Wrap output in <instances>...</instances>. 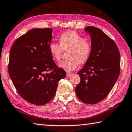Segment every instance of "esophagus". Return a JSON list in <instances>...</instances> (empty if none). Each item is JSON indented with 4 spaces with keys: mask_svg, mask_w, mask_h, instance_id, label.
Wrapping results in <instances>:
<instances>
[{
    "mask_svg": "<svg viewBox=\"0 0 132 132\" xmlns=\"http://www.w3.org/2000/svg\"><path fill=\"white\" fill-rule=\"evenodd\" d=\"M71 75H72V74L68 73H68L66 74V76H67V77H68V78H69V77H71Z\"/></svg>",
    "mask_w": 132,
    "mask_h": 132,
    "instance_id": "1",
    "label": "esophagus"
}]
</instances>
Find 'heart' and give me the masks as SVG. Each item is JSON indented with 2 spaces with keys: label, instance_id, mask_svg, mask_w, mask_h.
Masks as SVG:
<instances>
[{
  "label": "heart",
  "instance_id": "obj_1",
  "mask_svg": "<svg viewBox=\"0 0 132 132\" xmlns=\"http://www.w3.org/2000/svg\"><path fill=\"white\" fill-rule=\"evenodd\" d=\"M60 44L51 43L49 51L54 61H60L63 51H67L68 60L59 64L61 69L67 72L77 69L79 63L85 64L90 58L92 45L91 42L75 30H69L61 34L58 38Z\"/></svg>",
  "mask_w": 132,
  "mask_h": 132
}]
</instances>
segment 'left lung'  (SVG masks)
<instances>
[{
  "instance_id": "obj_1",
  "label": "left lung",
  "mask_w": 132,
  "mask_h": 132,
  "mask_svg": "<svg viewBox=\"0 0 132 132\" xmlns=\"http://www.w3.org/2000/svg\"><path fill=\"white\" fill-rule=\"evenodd\" d=\"M92 54L78 71L80 82L75 90L81 102L95 104L104 99L118 79L120 71V52L114 41L98 28L89 26Z\"/></svg>"
}]
</instances>
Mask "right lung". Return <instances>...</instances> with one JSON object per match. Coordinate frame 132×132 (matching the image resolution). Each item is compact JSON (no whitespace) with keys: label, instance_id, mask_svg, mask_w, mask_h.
I'll list each match as a JSON object with an SVG mask.
<instances>
[{"label":"right lung","instance_id":"add662e5","mask_svg":"<svg viewBox=\"0 0 132 132\" xmlns=\"http://www.w3.org/2000/svg\"><path fill=\"white\" fill-rule=\"evenodd\" d=\"M52 29H33L17 38L10 53L8 72L19 94L29 103L46 104L66 77L49 51Z\"/></svg>","mask_w":132,"mask_h":132}]
</instances>
